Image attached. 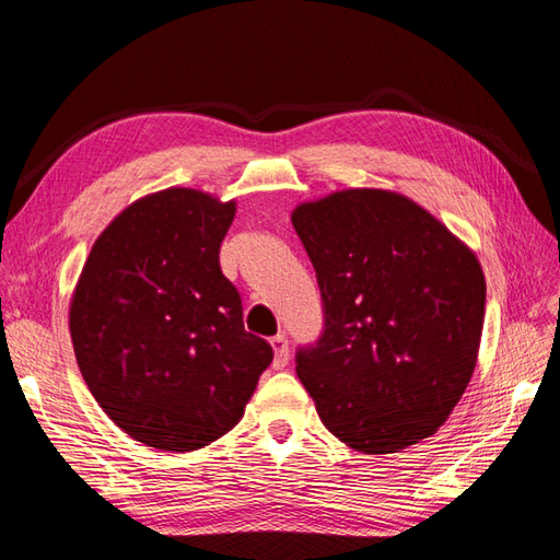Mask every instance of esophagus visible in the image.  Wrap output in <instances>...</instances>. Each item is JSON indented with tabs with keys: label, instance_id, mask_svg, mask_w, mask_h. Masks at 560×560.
I'll list each match as a JSON object with an SVG mask.
<instances>
[{
	"label": "esophagus",
	"instance_id": "obj_1",
	"mask_svg": "<svg viewBox=\"0 0 560 560\" xmlns=\"http://www.w3.org/2000/svg\"><path fill=\"white\" fill-rule=\"evenodd\" d=\"M270 346L276 350V366H284L290 360V341H287L284 334H278L270 338Z\"/></svg>",
	"mask_w": 560,
	"mask_h": 560
}]
</instances>
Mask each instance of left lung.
<instances>
[{
	"label": "left lung",
	"mask_w": 560,
	"mask_h": 560,
	"mask_svg": "<svg viewBox=\"0 0 560 560\" xmlns=\"http://www.w3.org/2000/svg\"><path fill=\"white\" fill-rule=\"evenodd\" d=\"M292 224L325 325L296 374L325 428L383 455L444 425L474 374L486 280L474 252L413 200L381 189L303 202Z\"/></svg>",
	"instance_id": "obj_1"
}]
</instances>
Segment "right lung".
<instances>
[{"mask_svg": "<svg viewBox=\"0 0 560 560\" xmlns=\"http://www.w3.org/2000/svg\"><path fill=\"white\" fill-rule=\"evenodd\" d=\"M235 202L194 189L135 200L95 241L70 308L77 364L135 442L196 451L238 425L273 348L243 325L219 266Z\"/></svg>", "mask_w": 560, "mask_h": 560, "instance_id": "1", "label": "right lung"}]
</instances>
